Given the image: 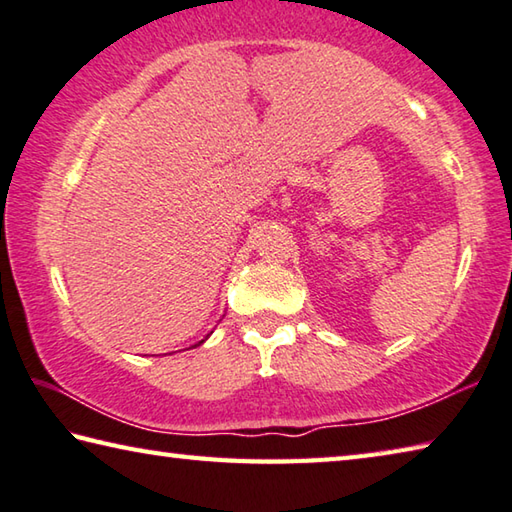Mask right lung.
Here are the masks:
<instances>
[{"label":"right lung","mask_w":512,"mask_h":512,"mask_svg":"<svg viewBox=\"0 0 512 512\" xmlns=\"http://www.w3.org/2000/svg\"><path fill=\"white\" fill-rule=\"evenodd\" d=\"M202 342H204V339H202ZM202 342H200V344H202Z\"/></svg>","instance_id":"1"}]
</instances>
